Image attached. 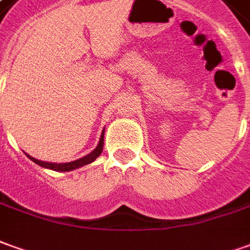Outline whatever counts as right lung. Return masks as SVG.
<instances>
[{"mask_svg":"<svg viewBox=\"0 0 250 250\" xmlns=\"http://www.w3.org/2000/svg\"><path fill=\"white\" fill-rule=\"evenodd\" d=\"M103 136H104V130L102 132L101 139H99V143H98V146H96V148L92 151V152H89L88 155L83 156V158L77 159V161L68 162V163H51V162H43V161H39V159H35V158H32V156H30L28 154H25V155L30 158L31 161L35 162L36 165H39V166H42V167L44 168H50V170H54V171H70V170H75V168L85 166V165H88V163H92V162L95 161L99 155L102 154Z\"/></svg>","mask_w":250,"mask_h":250,"instance_id":"1","label":"right lung"}]
</instances>
